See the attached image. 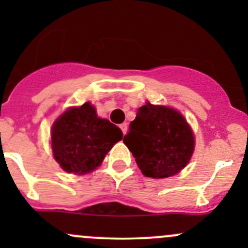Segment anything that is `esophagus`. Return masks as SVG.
Masks as SVG:
<instances>
[{"label":"esophagus","instance_id":"esophagus-1","mask_svg":"<svg viewBox=\"0 0 248 248\" xmlns=\"http://www.w3.org/2000/svg\"><path fill=\"white\" fill-rule=\"evenodd\" d=\"M120 128H121L122 133H124V134L127 133V128H128V126H127V124H120Z\"/></svg>","mask_w":248,"mask_h":248}]
</instances>
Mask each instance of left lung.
Instances as JSON below:
<instances>
[{
  "instance_id": "8db88e82",
  "label": "left lung",
  "mask_w": 248,
  "mask_h": 248,
  "mask_svg": "<svg viewBox=\"0 0 248 248\" xmlns=\"http://www.w3.org/2000/svg\"><path fill=\"white\" fill-rule=\"evenodd\" d=\"M124 142L142 174L154 179L176 175L194 151L191 126L177 110L147 102L129 124Z\"/></svg>"
}]
</instances>
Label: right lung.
Returning a JSON list of instances; mask_svg holds the SVG:
<instances>
[{
    "mask_svg": "<svg viewBox=\"0 0 248 248\" xmlns=\"http://www.w3.org/2000/svg\"><path fill=\"white\" fill-rule=\"evenodd\" d=\"M121 139V129L98 117L90 102L67 109L51 128L54 158L64 171L72 174L94 170Z\"/></svg>",
    "mask_w": 248,
    "mask_h": 248,
    "instance_id": "right-lung-1",
    "label": "right lung"
}]
</instances>
